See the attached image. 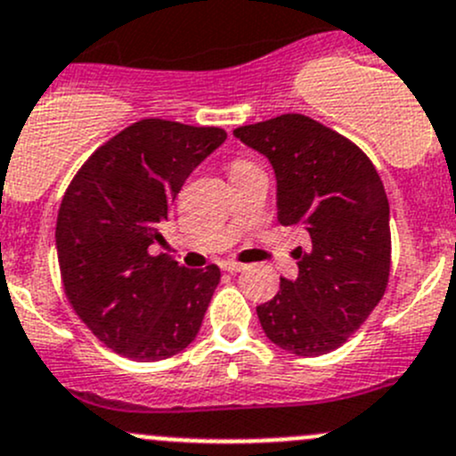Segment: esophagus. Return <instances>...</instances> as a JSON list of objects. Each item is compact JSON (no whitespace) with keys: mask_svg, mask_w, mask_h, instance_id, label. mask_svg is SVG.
I'll return each instance as SVG.
<instances>
[{"mask_svg":"<svg viewBox=\"0 0 456 456\" xmlns=\"http://www.w3.org/2000/svg\"><path fill=\"white\" fill-rule=\"evenodd\" d=\"M223 270H227V272H240V270H245V263L223 261Z\"/></svg>","mask_w":456,"mask_h":456,"instance_id":"1","label":"esophagus"}]
</instances>
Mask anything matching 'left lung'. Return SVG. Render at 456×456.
I'll use <instances>...</instances> for the list:
<instances>
[{
    "instance_id": "8db88e82",
    "label": "left lung",
    "mask_w": 456,
    "mask_h": 456,
    "mask_svg": "<svg viewBox=\"0 0 456 456\" xmlns=\"http://www.w3.org/2000/svg\"><path fill=\"white\" fill-rule=\"evenodd\" d=\"M270 159L281 224H301L308 248L295 249L299 276L281 279L256 308L263 330L301 357L342 346L389 283V200L376 166L351 139L304 114L233 130Z\"/></svg>"
}]
</instances>
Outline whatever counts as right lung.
Listing matches in <instances>:
<instances>
[{
    "label": "right lung",
    "mask_w": 456,
    "mask_h": 456,
    "mask_svg": "<svg viewBox=\"0 0 456 456\" xmlns=\"http://www.w3.org/2000/svg\"><path fill=\"white\" fill-rule=\"evenodd\" d=\"M227 139L223 127L143 118L94 152L67 186L55 249L62 288L83 324L101 342L137 362L184 351L202 326L220 283V267L186 270L164 240L182 184Z\"/></svg>",
    "instance_id": "1"
}]
</instances>
